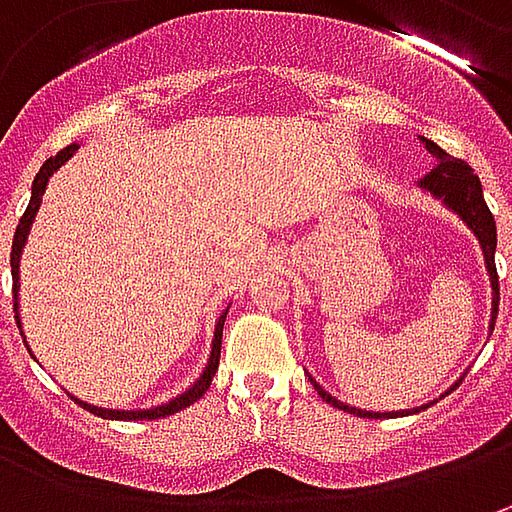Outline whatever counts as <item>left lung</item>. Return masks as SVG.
Segmentation results:
<instances>
[{"label":"left lung","mask_w":512,"mask_h":512,"mask_svg":"<svg viewBox=\"0 0 512 512\" xmlns=\"http://www.w3.org/2000/svg\"><path fill=\"white\" fill-rule=\"evenodd\" d=\"M424 148L433 153V159H436V168L430 170L427 176H424L419 187L427 190L433 199H439L447 210H453L459 219H462L464 225L470 227L473 233H476V239H479V245H482L484 253V267H487V276H490V287H493V307H490V333H493V325H496V316H499V273H496V222H493V213H490V207L484 202V193H482V182H479V176L473 173V168L462 162V159H453L450 153H444L436 142H430V139H424ZM462 382V379H459ZM459 382L453 384V387H459ZM310 384L319 390V396L325 399L327 404H333V407H339L344 413H353V416H367V419H382V416H390V413H373V410H356V407H350V404L339 402L336 396H330L322 384H316V379L310 376ZM450 387V390H453ZM447 390V393H450ZM433 404V402H430ZM430 404H422V407H413V410H402V413H419L424 407H430ZM399 416V413H396Z\"/></svg>","instance_id":"8db88e82"}]
</instances>
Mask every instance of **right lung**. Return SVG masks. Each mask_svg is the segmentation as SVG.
<instances>
[{
	"label": "right lung",
	"instance_id": "1",
	"mask_svg": "<svg viewBox=\"0 0 512 512\" xmlns=\"http://www.w3.org/2000/svg\"><path fill=\"white\" fill-rule=\"evenodd\" d=\"M79 150V145H68L65 150H59L56 156H50L48 162L39 168L36 173V179H33V187H30V202L28 210L22 213V219H19V227H16V236H13V250H10V273H13V310H16V325L22 327L19 322V262H22V247L28 242V233L30 225H33V219H36V210L42 205V196H45V187H48V179L56 173V170L62 168L65 162H68L70 156ZM225 316L227 310L219 316V322H216V330H213V344H210V359H207L205 370L199 373V379L187 387L185 393H179L176 399H170L168 404H156V407H150V410H110V407H96V404L88 402H79V399H73V402H79L85 410H90L93 416H102V419H119V422H139V419H165V416H173V413H179V410H185L190 404L196 402V399H202L205 396V390L213 382V373L219 370V353H222V327H225Z\"/></svg>",
	"mask_w": 512,
	"mask_h": 512
}]
</instances>
